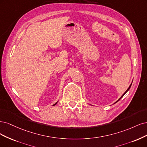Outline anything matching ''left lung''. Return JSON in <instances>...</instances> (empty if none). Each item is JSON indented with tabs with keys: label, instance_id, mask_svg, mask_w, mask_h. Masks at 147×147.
I'll return each instance as SVG.
<instances>
[{
	"label": "left lung",
	"instance_id": "8db88e82",
	"mask_svg": "<svg viewBox=\"0 0 147 147\" xmlns=\"http://www.w3.org/2000/svg\"><path fill=\"white\" fill-rule=\"evenodd\" d=\"M131 85H132V83H131V84H130V86H129V87H128V88H127V90H126V92H125V93H123V94H122V95H121V97H120V98H119V99H118V100H117V101H116V102H115V103H116V102H118V101H119V100H120V99H121V98H122V97H123V96H124V95H125V94H126V92H127V91H128V90H129V88H131Z\"/></svg>",
	"mask_w": 147,
	"mask_h": 147
}]
</instances>
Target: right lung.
I'll list each match as a JSON object with an SVG mask.
<instances>
[{"mask_svg": "<svg viewBox=\"0 0 147 147\" xmlns=\"http://www.w3.org/2000/svg\"><path fill=\"white\" fill-rule=\"evenodd\" d=\"M57 102H58V101H57V102H55V104H54V105H53V106H55V105H57Z\"/></svg>", "mask_w": 147, "mask_h": 147, "instance_id": "add662e5", "label": "right lung"}]
</instances>
